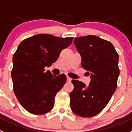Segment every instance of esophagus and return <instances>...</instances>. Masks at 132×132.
<instances>
[{
    "instance_id": "obj_1",
    "label": "esophagus",
    "mask_w": 132,
    "mask_h": 132,
    "mask_svg": "<svg viewBox=\"0 0 132 132\" xmlns=\"http://www.w3.org/2000/svg\"><path fill=\"white\" fill-rule=\"evenodd\" d=\"M66 78H67V82H70V81L72 80V79L70 77H66Z\"/></svg>"
}]
</instances>
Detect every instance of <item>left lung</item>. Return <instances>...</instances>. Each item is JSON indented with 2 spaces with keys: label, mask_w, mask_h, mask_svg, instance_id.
<instances>
[{
  "label": "left lung",
  "mask_w": 132,
  "mask_h": 132,
  "mask_svg": "<svg viewBox=\"0 0 132 132\" xmlns=\"http://www.w3.org/2000/svg\"><path fill=\"white\" fill-rule=\"evenodd\" d=\"M74 44L81 57V66L90 75L89 86L73 80L70 94L72 111L90 118L107 106L117 87L120 75L119 55L113 44L95 35L75 38Z\"/></svg>",
  "instance_id": "obj_1"
}]
</instances>
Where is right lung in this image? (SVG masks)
<instances>
[{
  "instance_id": "1",
  "label": "right lung",
  "mask_w": 132,
  "mask_h": 132,
  "mask_svg": "<svg viewBox=\"0 0 132 132\" xmlns=\"http://www.w3.org/2000/svg\"><path fill=\"white\" fill-rule=\"evenodd\" d=\"M73 39L38 34L19 44L13 55L11 77L15 95L29 113L44 114L53 108L55 95L66 83V77H54L49 71H45V67L56 61Z\"/></svg>"
}]
</instances>
